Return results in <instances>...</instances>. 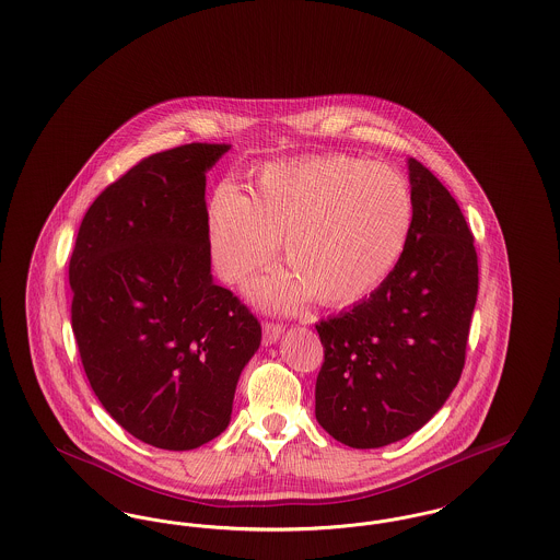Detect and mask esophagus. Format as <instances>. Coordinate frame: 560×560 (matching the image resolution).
<instances>
[{"instance_id":"esophagus-1","label":"esophagus","mask_w":560,"mask_h":560,"mask_svg":"<svg viewBox=\"0 0 560 560\" xmlns=\"http://www.w3.org/2000/svg\"><path fill=\"white\" fill-rule=\"evenodd\" d=\"M281 334H283V323L265 320V325H262V340H265V345H275Z\"/></svg>"}]
</instances>
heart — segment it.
Segmentation results:
<instances>
[{
  "instance_id": "1",
  "label": "heart",
  "mask_w": 560,
  "mask_h": 560,
  "mask_svg": "<svg viewBox=\"0 0 560 560\" xmlns=\"http://www.w3.org/2000/svg\"><path fill=\"white\" fill-rule=\"evenodd\" d=\"M411 229L413 195L399 172L345 153L268 163L256 172L254 197L222 183L208 203L210 256L224 283L267 267L285 237L298 275L254 285V298L275 308H293L311 292L323 304L372 293L399 265Z\"/></svg>"
}]
</instances>
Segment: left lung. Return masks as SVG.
I'll return each mask as SVG.
<instances>
[{
  "instance_id": "left-lung-1",
  "label": "left lung",
  "mask_w": 560,
  "mask_h": 560,
  "mask_svg": "<svg viewBox=\"0 0 560 560\" xmlns=\"http://www.w3.org/2000/svg\"><path fill=\"white\" fill-rule=\"evenodd\" d=\"M413 229L390 277L315 325L323 365L315 413L336 441L373 450L424 427L452 395L479 293L472 231L452 192L409 160Z\"/></svg>"
}]
</instances>
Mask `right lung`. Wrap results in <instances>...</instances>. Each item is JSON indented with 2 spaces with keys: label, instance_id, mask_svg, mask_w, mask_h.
Masks as SVG:
<instances>
[{
  "label": "right lung",
  "instance_id": "1",
  "mask_svg": "<svg viewBox=\"0 0 560 560\" xmlns=\"http://www.w3.org/2000/svg\"><path fill=\"white\" fill-rule=\"evenodd\" d=\"M229 144L138 161L81 220L69 262L81 365L110 418L142 443L195 450L229 427L256 315L213 285L206 170Z\"/></svg>",
  "mask_w": 560,
  "mask_h": 560
}]
</instances>
